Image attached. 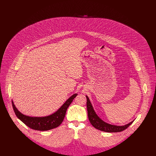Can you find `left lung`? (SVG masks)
<instances>
[{"label":"left lung","mask_w":156,"mask_h":156,"mask_svg":"<svg viewBox=\"0 0 156 156\" xmlns=\"http://www.w3.org/2000/svg\"><path fill=\"white\" fill-rule=\"evenodd\" d=\"M87 99V115H88V119L90 120L91 125L96 129H99L102 131L108 132V133H117V132H120L125 129H126L133 122V121L131 122L130 123L123 125V126H117V125H111L108 123L105 122L103 121L99 117V116L96 114V112L94 110V108L92 105V104L90 102L89 98L86 96Z\"/></svg>","instance_id":"left-lung-1"}]
</instances>
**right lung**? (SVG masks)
Wrapping results in <instances>:
<instances>
[{
  "mask_svg": "<svg viewBox=\"0 0 156 156\" xmlns=\"http://www.w3.org/2000/svg\"><path fill=\"white\" fill-rule=\"evenodd\" d=\"M77 95V94H74L70 97L55 113L48 116L41 117H30L21 114L15 107L13 101L12 102L15 115L22 122L33 129L47 131L57 128L62 123L65 116L66 110Z\"/></svg>",
  "mask_w": 156,
  "mask_h": 156,
  "instance_id": "1",
  "label": "right lung"
}]
</instances>
